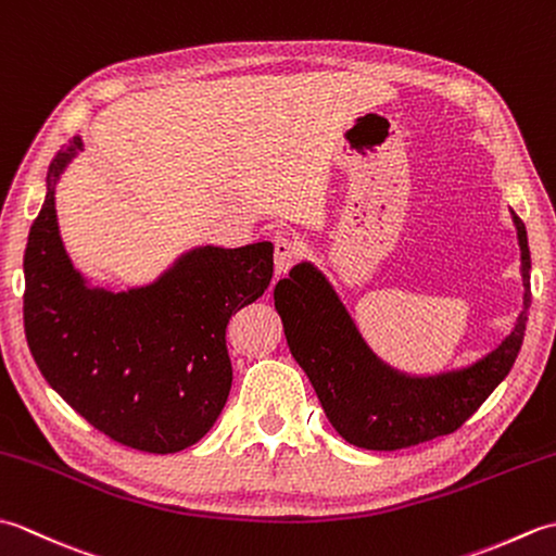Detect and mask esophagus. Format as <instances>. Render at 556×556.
Instances as JSON below:
<instances>
[{"label":"esophagus","instance_id":"1","mask_svg":"<svg viewBox=\"0 0 556 556\" xmlns=\"http://www.w3.org/2000/svg\"><path fill=\"white\" fill-rule=\"evenodd\" d=\"M301 255V248L296 241L287 239V236H275V269L277 275H287L291 265L296 263Z\"/></svg>","mask_w":556,"mask_h":556}]
</instances>
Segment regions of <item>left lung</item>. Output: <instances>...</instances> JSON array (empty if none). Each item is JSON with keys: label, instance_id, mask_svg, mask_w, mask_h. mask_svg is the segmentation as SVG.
Segmentation results:
<instances>
[{"label": "left lung", "instance_id": "8db88e82", "mask_svg": "<svg viewBox=\"0 0 556 556\" xmlns=\"http://www.w3.org/2000/svg\"><path fill=\"white\" fill-rule=\"evenodd\" d=\"M521 248L523 308L511 332L464 368L410 375L384 363L363 339L332 281L311 260L293 265L275 287V308L291 356L308 375L334 430L372 452L416 446L452 434L509 375L521 351L530 308V248L521 217L511 210Z\"/></svg>", "mask_w": 556, "mask_h": 556}]
</instances>
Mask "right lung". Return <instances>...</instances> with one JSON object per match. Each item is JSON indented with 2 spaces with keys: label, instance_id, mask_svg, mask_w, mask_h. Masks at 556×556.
<instances>
[{
  "label": "right lung",
  "instance_id": "obj_1",
  "mask_svg": "<svg viewBox=\"0 0 556 556\" xmlns=\"http://www.w3.org/2000/svg\"><path fill=\"white\" fill-rule=\"evenodd\" d=\"M83 138L47 169V193L23 255V323L42 377L92 428L150 454L195 444L231 389L229 317L269 287V241L195 245L150 285L92 287L68 257L56 222V184Z\"/></svg>",
  "mask_w": 556,
  "mask_h": 556
}]
</instances>
